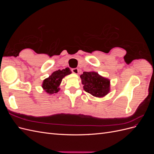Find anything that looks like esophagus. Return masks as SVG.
<instances>
[{
  "label": "esophagus",
  "instance_id": "34e87169",
  "mask_svg": "<svg viewBox=\"0 0 154 154\" xmlns=\"http://www.w3.org/2000/svg\"><path fill=\"white\" fill-rule=\"evenodd\" d=\"M72 72H73V73H74V74H78V72H79V70H78V69H77V68H74V69H72Z\"/></svg>",
  "mask_w": 154,
  "mask_h": 154
}]
</instances>
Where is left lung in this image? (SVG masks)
Segmentation results:
<instances>
[{"label": "left lung", "mask_w": 154, "mask_h": 154, "mask_svg": "<svg viewBox=\"0 0 154 154\" xmlns=\"http://www.w3.org/2000/svg\"><path fill=\"white\" fill-rule=\"evenodd\" d=\"M80 78L83 89L93 96L103 97L110 92V80L97 72H83Z\"/></svg>", "instance_id": "1"}]
</instances>
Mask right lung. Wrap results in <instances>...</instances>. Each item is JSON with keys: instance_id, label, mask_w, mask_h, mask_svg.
<instances>
[{"instance_id": "add662e5", "label": "right lung", "mask_w": 154, "mask_h": 154, "mask_svg": "<svg viewBox=\"0 0 154 154\" xmlns=\"http://www.w3.org/2000/svg\"><path fill=\"white\" fill-rule=\"evenodd\" d=\"M71 73L72 72L69 67L56 71L51 74V76L44 80L42 87L47 94L50 95L57 93L60 90V85L62 79Z\"/></svg>"}]
</instances>
